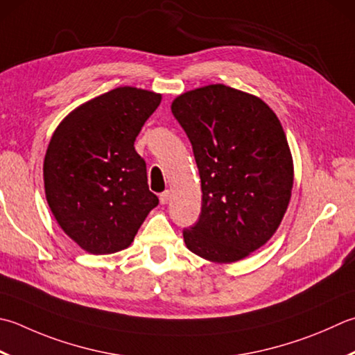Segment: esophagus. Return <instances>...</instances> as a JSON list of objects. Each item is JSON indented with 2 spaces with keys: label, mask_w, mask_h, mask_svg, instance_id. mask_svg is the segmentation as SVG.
Instances as JSON below:
<instances>
[{
  "label": "esophagus",
  "mask_w": 355,
  "mask_h": 355,
  "mask_svg": "<svg viewBox=\"0 0 355 355\" xmlns=\"http://www.w3.org/2000/svg\"><path fill=\"white\" fill-rule=\"evenodd\" d=\"M169 200H171V192L169 191H164V192L159 193V203H162V205H166Z\"/></svg>",
  "instance_id": "1"
}]
</instances>
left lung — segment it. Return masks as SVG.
<instances>
[{"label":"left lung","instance_id":"1","mask_svg":"<svg viewBox=\"0 0 355 355\" xmlns=\"http://www.w3.org/2000/svg\"><path fill=\"white\" fill-rule=\"evenodd\" d=\"M192 144L201 180V214L184 229L189 251L215 263L245 259L272 237L288 209L294 164L274 110L225 85L172 103Z\"/></svg>","mask_w":355,"mask_h":355}]
</instances>
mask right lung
I'll list each match as a JSON object with an SVG mask.
<instances>
[{
    "mask_svg": "<svg viewBox=\"0 0 355 355\" xmlns=\"http://www.w3.org/2000/svg\"><path fill=\"white\" fill-rule=\"evenodd\" d=\"M162 95L116 87L72 110L44 157V191L62 231L90 254L126 249L158 205L134 148Z\"/></svg>",
    "mask_w": 355,
    "mask_h": 355,
    "instance_id": "obj_1",
    "label": "right lung"
}]
</instances>
